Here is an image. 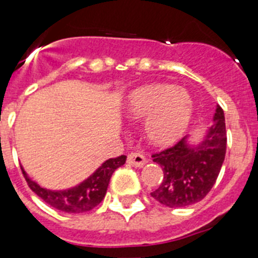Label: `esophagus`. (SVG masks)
I'll return each instance as SVG.
<instances>
[{"instance_id": "esophagus-1", "label": "esophagus", "mask_w": 258, "mask_h": 258, "mask_svg": "<svg viewBox=\"0 0 258 258\" xmlns=\"http://www.w3.org/2000/svg\"><path fill=\"white\" fill-rule=\"evenodd\" d=\"M146 162H147V160L141 153H130L128 157H127V163L132 167H142L146 165Z\"/></svg>"}]
</instances>
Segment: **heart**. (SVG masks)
I'll return each mask as SVG.
<instances>
[{
  "label": "heart",
  "instance_id": "b5f03b06",
  "mask_svg": "<svg viewBox=\"0 0 258 258\" xmlns=\"http://www.w3.org/2000/svg\"><path fill=\"white\" fill-rule=\"evenodd\" d=\"M123 108L131 119L147 116L144 128L147 142L153 147L167 148L186 134L194 114V101L183 88L153 82L132 90Z\"/></svg>",
  "mask_w": 258,
  "mask_h": 258
}]
</instances>
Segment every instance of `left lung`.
<instances>
[{
    "label": "left lung",
    "instance_id": "obj_1",
    "mask_svg": "<svg viewBox=\"0 0 258 258\" xmlns=\"http://www.w3.org/2000/svg\"><path fill=\"white\" fill-rule=\"evenodd\" d=\"M226 124L223 110L217 105L213 123L199 142L183 137L177 145L153 155L162 167L163 179L151 196L171 209L186 207L206 197L225 161Z\"/></svg>",
    "mask_w": 258,
    "mask_h": 258
}]
</instances>
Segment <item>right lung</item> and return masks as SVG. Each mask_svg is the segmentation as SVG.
Segmentation results:
<instances>
[{
    "mask_svg": "<svg viewBox=\"0 0 258 258\" xmlns=\"http://www.w3.org/2000/svg\"><path fill=\"white\" fill-rule=\"evenodd\" d=\"M126 156L110 158L105 161L90 177L82 181L77 186L67 189H49L40 186L27 175L22 167L23 176L30 188L53 209L67 213H82L95 209L105 197L108 183L116 168L121 167L126 162Z\"/></svg>",
    "mask_w": 258,
    "mask_h": 258,
    "instance_id": "1",
    "label": "right lung"
}]
</instances>
